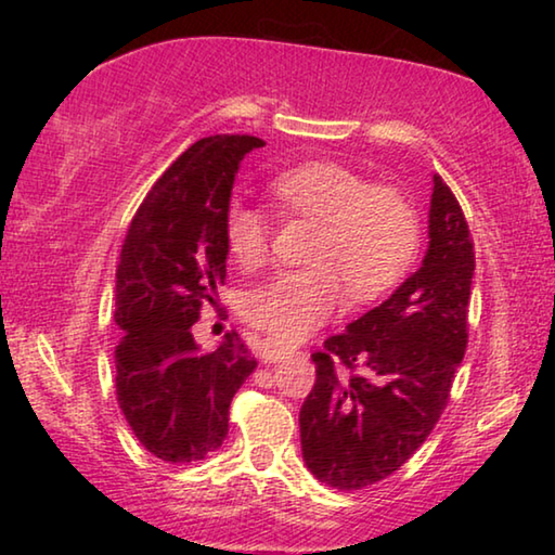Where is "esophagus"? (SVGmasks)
<instances>
[{
  "label": "esophagus",
  "instance_id": "esophagus-1",
  "mask_svg": "<svg viewBox=\"0 0 555 555\" xmlns=\"http://www.w3.org/2000/svg\"><path fill=\"white\" fill-rule=\"evenodd\" d=\"M257 354H259L261 362H281V360H286V357H291L294 352H291V347L281 345L276 340H271V337H264V340H261L259 347H257Z\"/></svg>",
  "mask_w": 555,
  "mask_h": 555
}]
</instances>
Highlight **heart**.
<instances>
[{
    "label": "heart",
    "instance_id": "heart-1",
    "mask_svg": "<svg viewBox=\"0 0 555 555\" xmlns=\"http://www.w3.org/2000/svg\"><path fill=\"white\" fill-rule=\"evenodd\" d=\"M271 195L286 215L318 224L311 269L286 271L242 300L247 321L279 343H298L337 313L345 289L372 300L399 284L418 247V218L397 188L372 185L354 168L308 162L281 171ZM230 255L242 269L269 261L271 228L257 205L232 201L224 218Z\"/></svg>",
    "mask_w": 555,
    "mask_h": 555
}]
</instances>
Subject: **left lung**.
I'll list each match as a JSON object with an SVG mask.
<instances>
[{
    "instance_id": "obj_1",
    "label": "left lung",
    "mask_w": 555,
    "mask_h": 555,
    "mask_svg": "<svg viewBox=\"0 0 555 555\" xmlns=\"http://www.w3.org/2000/svg\"><path fill=\"white\" fill-rule=\"evenodd\" d=\"M473 274L465 215L434 173L421 267L313 354L315 384L298 424L315 480L362 490L399 469L428 438L467 347ZM335 363L351 372L337 373Z\"/></svg>"
}]
</instances>
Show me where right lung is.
Here are the masks:
<instances>
[{
  "label": "right lung",
  "mask_w": 555,
  "mask_h": 555,
  "mask_svg": "<svg viewBox=\"0 0 555 555\" xmlns=\"http://www.w3.org/2000/svg\"><path fill=\"white\" fill-rule=\"evenodd\" d=\"M257 137H205L149 191L121 244L115 323L117 401L149 453L193 463L222 446L230 401L257 370L237 333L203 352L193 323L228 274V218L242 158Z\"/></svg>",
  "instance_id": "right-lung-1"
}]
</instances>
